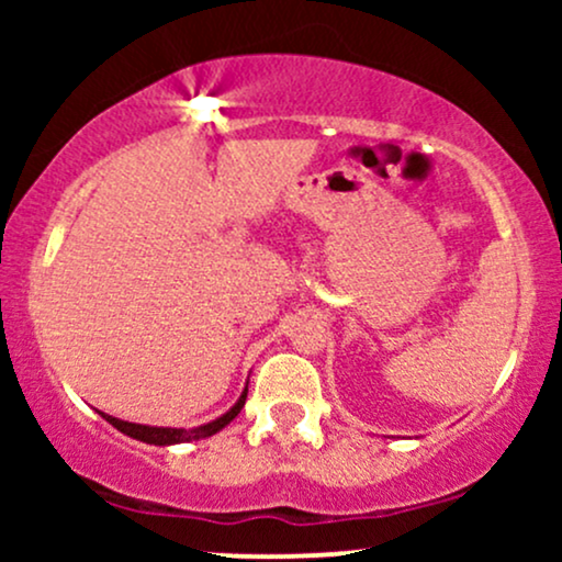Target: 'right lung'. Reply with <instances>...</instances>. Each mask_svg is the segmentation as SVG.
<instances>
[{
  "label": "right lung",
  "instance_id": "add662e5",
  "mask_svg": "<svg viewBox=\"0 0 562 562\" xmlns=\"http://www.w3.org/2000/svg\"><path fill=\"white\" fill-rule=\"evenodd\" d=\"M245 396H248V385H245L240 398H237L235 406H232L229 412H224V415L216 417V420L198 425V428H160V425H139V423L119 420V417L105 415V412H100V415L105 417V420L111 423L115 430H121L124 436H132V438H137V441H145V443H156V447H171V443L200 441V438H209V436L218 434L222 428H227V425L235 420L237 415H240V409L245 406Z\"/></svg>",
  "mask_w": 562,
  "mask_h": 562
}]
</instances>
